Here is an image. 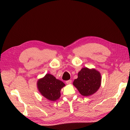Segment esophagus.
Listing matches in <instances>:
<instances>
[{"label": "esophagus", "instance_id": "obj_1", "mask_svg": "<svg viewBox=\"0 0 130 130\" xmlns=\"http://www.w3.org/2000/svg\"><path fill=\"white\" fill-rule=\"evenodd\" d=\"M66 83L67 84H71V83H72V80H71V79H69V80L66 81Z\"/></svg>", "mask_w": 130, "mask_h": 130}]
</instances>
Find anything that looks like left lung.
<instances>
[{
	"instance_id": "obj_1",
	"label": "left lung",
	"mask_w": 130,
	"mask_h": 130,
	"mask_svg": "<svg viewBox=\"0 0 130 130\" xmlns=\"http://www.w3.org/2000/svg\"><path fill=\"white\" fill-rule=\"evenodd\" d=\"M101 80L98 71L84 68L78 72V77L74 79L73 84L82 95L88 96L96 92L101 86Z\"/></svg>"
}]
</instances>
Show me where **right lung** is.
Wrapping results in <instances>:
<instances>
[{"mask_svg": "<svg viewBox=\"0 0 130 130\" xmlns=\"http://www.w3.org/2000/svg\"><path fill=\"white\" fill-rule=\"evenodd\" d=\"M65 86L62 81L50 74H47L37 82L38 89L41 94L48 100L55 101L60 97V91Z\"/></svg>", "mask_w": 130, "mask_h": 130, "instance_id": "obj_1", "label": "right lung"}]
</instances>
